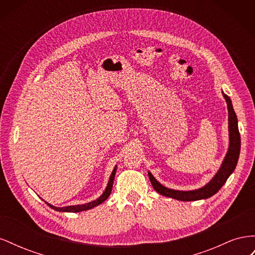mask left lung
I'll list each match as a JSON object with an SVG mask.
<instances>
[{"label": "left lung", "instance_id": "obj_1", "mask_svg": "<svg viewBox=\"0 0 255 255\" xmlns=\"http://www.w3.org/2000/svg\"><path fill=\"white\" fill-rule=\"evenodd\" d=\"M223 98L226 99V102L228 105V113H229V149L226 154L225 158H223L222 164L219 168L213 179L205 184L204 186L200 187L195 190H175L170 189L164 185H161L155 177L152 175L150 171H148V175L150 182L152 184L153 188L155 189L159 195L165 196L168 198L176 199L179 201H197V200H203L207 199L215 194H217L218 190L223 186V184L227 182L229 176L233 173L235 170L239 152H241V135H239L238 130V121L236 114L234 112L232 101L231 99L223 94Z\"/></svg>", "mask_w": 255, "mask_h": 255}]
</instances>
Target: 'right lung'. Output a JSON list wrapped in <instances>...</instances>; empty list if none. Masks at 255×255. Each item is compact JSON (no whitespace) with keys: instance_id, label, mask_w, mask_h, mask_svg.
Instances as JSON below:
<instances>
[{"instance_id":"obj_1","label":"right lung","mask_w":255,"mask_h":255,"mask_svg":"<svg viewBox=\"0 0 255 255\" xmlns=\"http://www.w3.org/2000/svg\"><path fill=\"white\" fill-rule=\"evenodd\" d=\"M116 171H117V166H115L114 170L110 176V180H109V183H107V186L105 188V190L103 191V194L100 196L97 200H94V201L91 202H88V203H85V204H79V205H70V206H64V207H56L54 206L48 202L47 203L51 208H53V210H55L57 212H67V213H79V212H82V211H88V210H91V208H94L98 205H100L101 203H103L105 200L110 197L111 192H112V188H113V183H114V179H115V174H116Z\"/></svg>"}]
</instances>
